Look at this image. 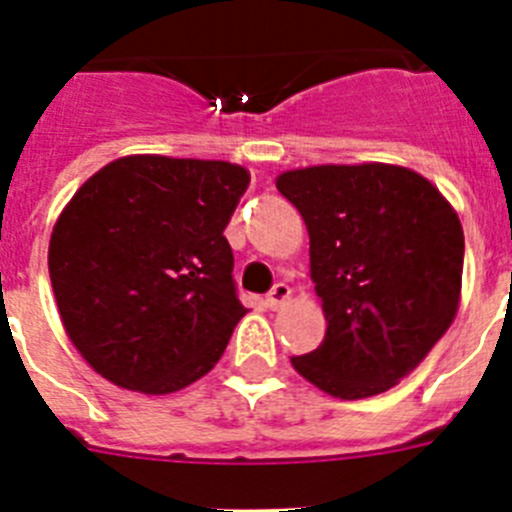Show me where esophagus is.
<instances>
[{
	"label": "esophagus",
	"instance_id": "1",
	"mask_svg": "<svg viewBox=\"0 0 512 512\" xmlns=\"http://www.w3.org/2000/svg\"><path fill=\"white\" fill-rule=\"evenodd\" d=\"M289 297H292V289H289L284 282H279L274 284L269 295H266V305H269L271 310H279L284 302H289Z\"/></svg>",
	"mask_w": 512,
	"mask_h": 512
}]
</instances>
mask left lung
<instances>
[{
    "mask_svg": "<svg viewBox=\"0 0 512 512\" xmlns=\"http://www.w3.org/2000/svg\"><path fill=\"white\" fill-rule=\"evenodd\" d=\"M277 189L310 235V279L328 320L300 377L341 400L400 384L454 323L464 230L451 202L397 164L282 171Z\"/></svg>",
    "mask_w": 512,
    "mask_h": 512,
    "instance_id": "1",
    "label": "left lung"
}]
</instances>
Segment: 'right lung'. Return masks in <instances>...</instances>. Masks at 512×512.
<instances>
[{
    "label": "right lung",
    "mask_w": 512,
    "mask_h": 512,
    "mask_svg": "<svg viewBox=\"0 0 512 512\" xmlns=\"http://www.w3.org/2000/svg\"><path fill=\"white\" fill-rule=\"evenodd\" d=\"M248 182L228 161L135 153L63 207L48 243L58 315L107 382L169 395L220 361L246 315L223 230Z\"/></svg>",
    "instance_id": "obj_1"
}]
</instances>
